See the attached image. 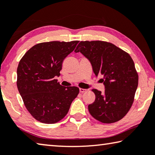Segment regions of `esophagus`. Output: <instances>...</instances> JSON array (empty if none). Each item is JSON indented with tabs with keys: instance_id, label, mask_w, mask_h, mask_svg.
Masks as SVG:
<instances>
[{
	"instance_id": "obj_1",
	"label": "esophagus",
	"mask_w": 155,
	"mask_h": 155,
	"mask_svg": "<svg viewBox=\"0 0 155 155\" xmlns=\"http://www.w3.org/2000/svg\"><path fill=\"white\" fill-rule=\"evenodd\" d=\"M79 91H80V92H81V93H83V92H85V91H86V90H85V89H83V88H80V89H79Z\"/></svg>"
}]
</instances>
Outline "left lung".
<instances>
[{"label": "left lung", "instance_id": "obj_1", "mask_svg": "<svg viewBox=\"0 0 155 155\" xmlns=\"http://www.w3.org/2000/svg\"><path fill=\"white\" fill-rule=\"evenodd\" d=\"M90 61L96 76L101 74L105 92L93 89L95 101L88 105L90 114L104 124L126 116L133 104L139 77L128 53L105 41H81L74 50Z\"/></svg>", "mask_w": 155, "mask_h": 155}]
</instances>
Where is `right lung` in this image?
<instances>
[{
    "label": "right lung",
    "instance_id": "1",
    "mask_svg": "<svg viewBox=\"0 0 155 155\" xmlns=\"http://www.w3.org/2000/svg\"><path fill=\"white\" fill-rule=\"evenodd\" d=\"M78 41L41 43L25 54L17 68V87L27 110L43 124L57 123L65 117L78 87H64L56 79L62 63Z\"/></svg>",
    "mask_w": 155,
    "mask_h": 155
}]
</instances>
